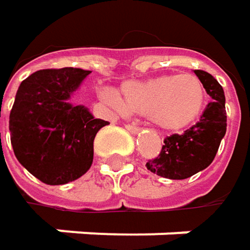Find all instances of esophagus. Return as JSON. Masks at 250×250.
I'll use <instances>...</instances> for the list:
<instances>
[{
    "label": "esophagus",
    "mask_w": 250,
    "mask_h": 250,
    "mask_svg": "<svg viewBox=\"0 0 250 250\" xmlns=\"http://www.w3.org/2000/svg\"><path fill=\"white\" fill-rule=\"evenodd\" d=\"M125 128L130 131V133H133V134H139L140 133V128L137 127V125H125Z\"/></svg>",
    "instance_id": "obj_1"
}]
</instances>
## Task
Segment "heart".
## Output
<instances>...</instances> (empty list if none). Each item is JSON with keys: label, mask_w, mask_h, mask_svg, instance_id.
Segmentation results:
<instances>
[{"label": "heart", "mask_w": 250, "mask_h": 250, "mask_svg": "<svg viewBox=\"0 0 250 250\" xmlns=\"http://www.w3.org/2000/svg\"><path fill=\"white\" fill-rule=\"evenodd\" d=\"M103 97L128 114L147 116L164 131H181L195 125L207 105L204 83L194 75H159L125 82L120 98L104 91Z\"/></svg>", "instance_id": "b5f03b06"}]
</instances>
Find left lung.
I'll use <instances>...</instances> for the list:
<instances>
[{
	"label": "left lung",
	"mask_w": 250,
	"mask_h": 250,
	"mask_svg": "<svg viewBox=\"0 0 250 250\" xmlns=\"http://www.w3.org/2000/svg\"><path fill=\"white\" fill-rule=\"evenodd\" d=\"M204 83L211 101L201 119L182 134H172L164 140L158 158L146 164L147 169L162 178L185 179L206 169L214 159L227 127L223 86L206 71H194Z\"/></svg>",
	"instance_id": "obj_1"
}]
</instances>
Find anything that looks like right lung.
Wrapping results in <instances>:
<instances>
[{"mask_svg": "<svg viewBox=\"0 0 250 250\" xmlns=\"http://www.w3.org/2000/svg\"><path fill=\"white\" fill-rule=\"evenodd\" d=\"M91 71L43 69L25 78L10 113L11 145L25 169L47 185L72 182L94 159V139L110 125L71 103Z\"/></svg>", "mask_w": 250, "mask_h": 250, "instance_id": "1", "label": "right lung"}]
</instances>
